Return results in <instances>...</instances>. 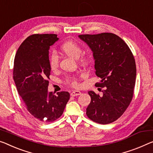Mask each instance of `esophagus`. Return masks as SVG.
Returning a JSON list of instances; mask_svg holds the SVG:
<instances>
[{
    "mask_svg": "<svg viewBox=\"0 0 153 153\" xmlns=\"http://www.w3.org/2000/svg\"><path fill=\"white\" fill-rule=\"evenodd\" d=\"M81 94V91H72L71 94H70V95H71L72 96H79Z\"/></svg>",
    "mask_w": 153,
    "mask_h": 153,
    "instance_id": "esophagus-1",
    "label": "esophagus"
}]
</instances>
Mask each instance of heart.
<instances>
[{"instance_id": "obj_1", "label": "heart", "mask_w": 153, "mask_h": 153, "mask_svg": "<svg viewBox=\"0 0 153 153\" xmlns=\"http://www.w3.org/2000/svg\"><path fill=\"white\" fill-rule=\"evenodd\" d=\"M61 51L65 55L74 59H77L79 62L83 65H88L91 62V57L88 54H82L83 48L76 42L68 40L65 42L61 46ZM49 65L50 68L53 72L57 71L59 68V58L55 53H53L49 58ZM67 83L72 88H77L79 87L78 80L75 76H70L67 79Z\"/></svg>"}]
</instances>
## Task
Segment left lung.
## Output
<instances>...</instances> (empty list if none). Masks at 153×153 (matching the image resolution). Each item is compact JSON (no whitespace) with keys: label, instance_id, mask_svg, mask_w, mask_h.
<instances>
[{"label":"left lung","instance_id":"obj_1","mask_svg":"<svg viewBox=\"0 0 153 153\" xmlns=\"http://www.w3.org/2000/svg\"><path fill=\"white\" fill-rule=\"evenodd\" d=\"M79 37L93 52L95 73L101 79L96 86L105 88L102 96L88 91L91 102L86 114L98 124L111 123L124 114L132 100L136 79L135 59L127 44L116 34L102 33Z\"/></svg>","mask_w":153,"mask_h":153}]
</instances>
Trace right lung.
I'll list each match as a JSON object with an SVG mask.
<instances>
[{
  "mask_svg": "<svg viewBox=\"0 0 153 153\" xmlns=\"http://www.w3.org/2000/svg\"><path fill=\"white\" fill-rule=\"evenodd\" d=\"M59 39L56 34H34L18 48L14 59L13 80L27 109L36 118L53 122L64 111L70 94L48 92L50 46Z\"/></svg>",
  "mask_w": 153,
  "mask_h": 153,
  "instance_id": "add662e5",
  "label": "right lung"
}]
</instances>
